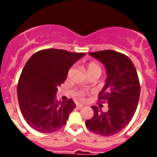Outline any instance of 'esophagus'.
<instances>
[{
  "label": "esophagus",
  "mask_w": 157,
  "mask_h": 157,
  "mask_svg": "<svg viewBox=\"0 0 157 157\" xmlns=\"http://www.w3.org/2000/svg\"><path fill=\"white\" fill-rule=\"evenodd\" d=\"M76 107H77L78 109H82V108H83V105H80V104H78V105H76Z\"/></svg>",
  "instance_id": "1"
}]
</instances>
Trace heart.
<instances>
[{
	"mask_svg": "<svg viewBox=\"0 0 157 157\" xmlns=\"http://www.w3.org/2000/svg\"><path fill=\"white\" fill-rule=\"evenodd\" d=\"M98 72L101 74V67L98 65V63H95V62H90L87 65V72L90 73V72ZM87 94V92L85 90H78L77 92V95L81 99H84L86 97V95Z\"/></svg>",
	"mask_w": 157,
	"mask_h": 157,
	"instance_id": "heart-1",
	"label": "heart"
}]
</instances>
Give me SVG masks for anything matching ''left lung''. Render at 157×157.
<instances>
[{
    "label": "left lung",
    "mask_w": 157,
    "mask_h": 157,
    "mask_svg": "<svg viewBox=\"0 0 157 157\" xmlns=\"http://www.w3.org/2000/svg\"><path fill=\"white\" fill-rule=\"evenodd\" d=\"M89 54L106 68V82L98 99L109 104V110L104 112L98 106H92L94 115L86 121V126L99 135H114L127 127L135 113L141 91L138 74L124 54L109 49Z\"/></svg>",
    "instance_id": "1"
}]
</instances>
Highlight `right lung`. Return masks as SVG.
<instances>
[{
    "instance_id": "add662e5",
    "label": "right lung",
    "mask_w": 157,
    "mask_h": 157,
    "mask_svg": "<svg viewBox=\"0 0 157 157\" xmlns=\"http://www.w3.org/2000/svg\"><path fill=\"white\" fill-rule=\"evenodd\" d=\"M84 52L47 48L35 52L25 64L17 86L22 115L29 125L41 133H52L66 125L76 108L71 99L56 100L57 87L64 82L71 67Z\"/></svg>"
}]
</instances>
